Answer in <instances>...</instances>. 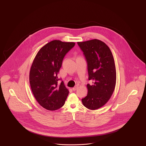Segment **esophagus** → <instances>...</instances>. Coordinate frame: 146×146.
<instances>
[{"mask_svg": "<svg viewBox=\"0 0 146 146\" xmlns=\"http://www.w3.org/2000/svg\"><path fill=\"white\" fill-rule=\"evenodd\" d=\"M78 89V85H76V86H74V88H73L72 90L73 91H76V90Z\"/></svg>", "mask_w": 146, "mask_h": 146, "instance_id": "obj_1", "label": "esophagus"}]
</instances>
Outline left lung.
I'll use <instances>...</instances> for the list:
<instances>
[{
  "mask_svg": "<svg viewBox=\"0 0 146 146\" xmlns=\"http://www.w3.org/2000/svg\"><path fill=\"white\" fill-rule=\"evenodd\" d=\"M88 63L89 80L88 95L82 100L87 108L95 110L104 106L110 99L116 84V68L110 48L96 39L78 42Z\"/></svg>",
  "mask_w": 146,
  "mask_h": 146,
  "instance_id": "left-lung-1",
  "label": "left lung"
}]
</instances>
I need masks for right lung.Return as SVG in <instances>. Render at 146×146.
I'll return each mask as SVG.
<instances>
[{
  "mask_svg": "<svg viewBox=\"0 0 146 146\" xmlns=\"http://www.w3.org/2000/svg\"><path fill=\"white\" fill-rule=\"evenodd\" d=\"M74 45V42L54 40L43 46L35 57L29 72V83L35 100L46 110L60 108L68 95L64 83L58 84V74L64 56Z\"/></svg>",
  "mask_w": 146,
  "mask_h": 146,
  "instance_id": "right-lung-1",
  "label": "right lung"
}]
</instances>
